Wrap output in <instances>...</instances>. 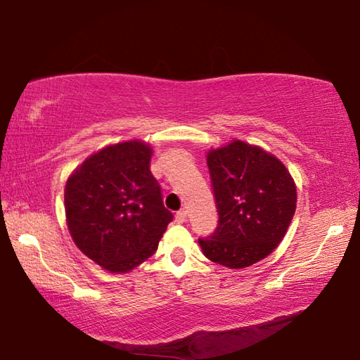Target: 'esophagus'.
<instances>
[{
	"label": "esophagus",
	"mask_w": 360,
	"mask_h": 360,
	"mask_svg": "<svg viewBox=\"0 0 360 360\" xmlns=\"http://www.w3.org/2000/svg\"><path fill=\"white\" fill-rule=\"evenodd\" d=\"M174 219H176V222H178V224L186 222V219H187V211H186V210H181V211H178V212H176Z\"/></svg>",
	"instance_id": "34e87169"
}]
</instances>
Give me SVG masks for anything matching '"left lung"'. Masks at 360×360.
<instances>
[{"label": "left lung", "mask_w": 360, "mask_h": 360, "mask_svg": "<svg viewBox=\"0 0 360 360\" xmlns=\"http://www.w3.org/2000/svg\"><path fill=\"white\" fill-rule=\"evenodd\" d=\"M208 168L219 221L210 236L198 238L203 254L229 268L265 259L294 217L292 176L276 157L243 141L211 150Z\"/></svg>", "instance_id": "8db88e82"}]
</instances>
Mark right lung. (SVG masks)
I'll list each match as a JSON object with an SVG mask.
<instances>
[{"label": "right lung", "mask_w": 360, "mask_h": 360, "mask_svg": "<svg viewBox=\"0 0 360 360\" xmlns=\"http://www.w3.org/2000/svg\"><path fill=\"white\" fill-rule=\"evenodd\" d=\"M152 150L127 141L96 152L70 176L65 212L76 246L112 273L148 260L173 221L150 173Z\"/></svg>", "instance_id": "1"}]
</instances>
